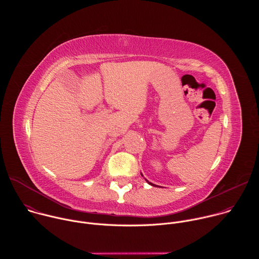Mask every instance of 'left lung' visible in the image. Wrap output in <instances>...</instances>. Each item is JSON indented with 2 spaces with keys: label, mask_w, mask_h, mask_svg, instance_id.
I'll return each instance as SVG.
<instances>
[{
  "label": "left lung",
  "mask_w": 259,
  "mask_h": 259,
  "mask_svg": "<svg viewBox=\"0 0 259 259\" xmlns=\"http://www.w3.org/2000/svg\"><path fill=\"white\" fill-rule=\"evenodd\" d=\"M145 180H146V179H145ZM146 181H147V180H146ZM147 182H149V181H147ZM149 183H150V184H151V186H155V184H153V183H152V182H149Z\"/></svg>",
  "instance_id": "obj_1"
}]
</instances>
